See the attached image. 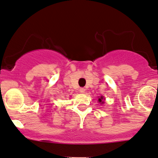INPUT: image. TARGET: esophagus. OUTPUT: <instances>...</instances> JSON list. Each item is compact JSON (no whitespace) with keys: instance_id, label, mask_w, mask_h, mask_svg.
Returning <instances> with one entry per match:
<instances>
[{"instance_id":"34e87169","label":"esophagus","mask_w":158,"mask_h":158,"mask_svg":"<svg viewBox=\"0 0 158 158\" xmlns=\"http://www.w3.org/2000/svg\"><path fill=\"white\" fill-rule=\"evenodd\" d=\"M79 92H80L81 93H85V89L84 88V87H81V88L79 89Z\"/></svg>"}]
</instances>
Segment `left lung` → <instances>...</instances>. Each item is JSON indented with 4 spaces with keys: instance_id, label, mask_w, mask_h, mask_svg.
Returning a JSON list of instances; mask_svg holds the SVG:
<instances>
[{
    "instance_id": "left-lung-1",
    "label": "left lung",
    "mask_w": 158,
    "mask_h": 158,
    "mask_svg": "<svg viewBox=\"0 0 158 158\" xmlns=\"http://www.w3.org/2000/svg\"><path fill=\"white\" fill-rule=\"evenodd\" d=\"M103 100H104V98H103V96H101L98 98V101L99 103H103Z\"/></svg>"
}]
</instances>
